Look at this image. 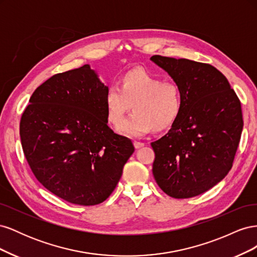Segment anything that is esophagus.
<instances>
[{"mask_svg": "<svg viewBox=\"0 0 257 257\" xmlns=\"http://www.w3.org/2000/svg\"><path fill=\"white\" fill-rule=\"evenodd\" d=\"M145 144L144 143H139V142H134V147L135 149H141L142 147H144Z\"/></svg>", "mask_w": 257, "mask_h": 257, "instance_id": "1", "label": "esophagus"}]
</instances>
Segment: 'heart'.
I'll use <instances>...</instances> for the list:
<instances>
[{
  "label": "heart",
  "instance_id": "b5f03b06",
  "mask_svg": "<svg viewBox=\"0 0 257 257\" xmlns=\"http://www.w3.org/2000/svg\"><path fill=\"white\" fill-rule=\"evenodd\" d=\"M104 104L107 119L118 124L132 105L135 112L116 127L123 136L141 137L154 130L172 127L182 111V93L179 85L142 68L124 73L118 87L107 88Z\"/></svg>",
  "mask_w": 257,
  "mask_h": 257
}]
</instances>
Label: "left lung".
Listing matches in <instances>:
<instances>
[{"instance_id":"obj_1","label":"left lung","mask_w":257,"mask_h":257,"mask_svg":"<svg viewBox=\"0 0 257 257\" xmlns=\"http://www.w3.org/2000/svg\"><path fill=\"white\" fill-rule=\"evenodd\" d=\"M150 60L182 93L179 119L151 143L153 177L170 197L197 196L223 180L232 166L243 127L240 100L212 65L162 56Z\"/></svg>"}]
</instances>
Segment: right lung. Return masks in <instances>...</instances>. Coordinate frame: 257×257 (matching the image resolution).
<instances>
[{
    "label": "right lung",
    "mask_w": 257,
    "mask_h": 257,
    "mask_svg": "<svg viewBox=\"0 0 257 257\" xmlns=\"http://www.w3.org/2000/svg\"><path fill=\"white\" fill-rule=\"evenodd\" d=\"M107 88L88 64L53 75L34 91L21 116V145L34 176L75 205L109 197L135 150L108 127Z\"/></svg>",
    "instance_id": "1"
}]
</instances>
